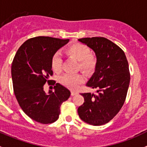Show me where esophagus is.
<instances>
[{"label":"esophagus","mask_w":147,"mask_h":147,"mask_svg":"<svg viewBox=\"0 0 147 147\" xmlns=\"http://www.w3.org/2000/svg\"><path fill=\"white\" fill-rule=\"evenodd\" d=\"M78 94V92H75V91H72L71 92V95L72 96H75Z\"/></svg>","instance_id":"34e87169"}]
</instances>
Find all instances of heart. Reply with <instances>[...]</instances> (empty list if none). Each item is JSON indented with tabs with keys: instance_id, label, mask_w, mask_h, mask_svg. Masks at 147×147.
Returning <instances> with one entry per match:
<instances>
[{
	"instance_id": "obj_1",
	"label": "heart",
	"mask_w": 147,
	"mask_h": 147,
	"mask_svg": "<svg viewBox=\"0 0 147 147\" xmlns=\"http://www.w3.org/2000/svg\"><path fill=\"white\" fill-rule=\"evenodd\" d=\"M67 55L78 61L80 69L86 72L93 71L97 65V58L93 54L90 53L88 47L82 43H74L65 49ZM51 68L55 73H59L62 70L63 59L59 53H55L51 59ZM84 77L80 74L78 75H66L60 77V82L72 90H76L79 85L84 82Z\"/></svg>"
}]
</instances>
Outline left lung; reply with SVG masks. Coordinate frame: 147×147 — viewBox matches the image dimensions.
Listing matches in <instances>:
<instances>
[{"mask_svg":"<svg viewBox=\"0 0 147 147\" xmlns=\"http://www.w3.org/2000/svg\"><path fill=\"white\" fill-rule=\"evenodd\" d=\"M93 50L97 57L95 72L87 87L97 88V94L82 93L84 102L78 109L84 122L94 126L107 124L122 107L130 82L128 61L124 51L102 37L78 39Z\"/></svg>","mask_w":147,"mask_h":147,"instance_id":"8db88e82","label":"left lung"}]
</instances>
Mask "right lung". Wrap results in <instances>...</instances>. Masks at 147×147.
Wrapping results in <instances>:
<instances>
[{"mask_svg": "<svg viewBox=\"0 0 147 147\" xmlns=\"http://www.w3.org/2000/svg\"><path fill=\"white\" fill-rule=\"evenodd\" d=\"M51 37L39 36L26 40L18 50L12 63L13 90L23 112L34 121L51 124L59 118L60 106L70 96V91L55 84V92L43 90L53 74L51 59L53 55L69 42Z\"/></svg>", "mask_w": 147, "mask_h": 147, "instance_id": "right-lung-1", "label": "right lung"}]
</instances>
